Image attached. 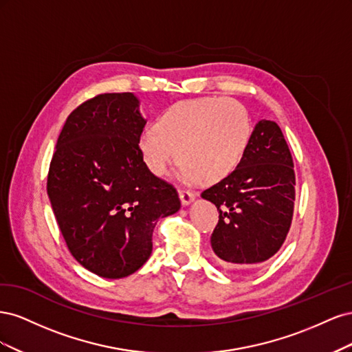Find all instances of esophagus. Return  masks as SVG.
Masks as SVG:
<instances>
[{"label": "esophagus", "instance_id": "1", "mask_svg": "<svg viewBox=\"0 0 352 352\" xmlns=\"http://www.w3.org/2000/svg\"><path fill=\"white\" fill-rule=\"evenodd\" d=\"M179 198H180V202H182V206H189L190 202L195 199V195L190 192V190L179 189Z\"/></svg>", "mask_w": 352, "mask_h": 352}]
</instances>
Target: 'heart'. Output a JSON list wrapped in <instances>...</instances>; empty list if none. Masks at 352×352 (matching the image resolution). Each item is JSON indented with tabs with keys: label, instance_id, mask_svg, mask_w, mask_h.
I'll return each instance as SVG.
<instances>
[{
	"label": "heart",
	"instance_id": "obj_1",
	"mask_svg": "<svg viewBox=\"0 0 352 352\" xmlns=\"http://www.w3.org/2000/svg\"><path fill=\"white\" fill-rule=\"evenodd\" d=\"M251 140L247 109L229 98L204 97L170 105L155 120V131L138 138L146 168L164 176L177 160L186 182L211 185L238 167Z\"/></svg>",
	"mask_w": 352,
	"mask_h": 352
}]
</instances>
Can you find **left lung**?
Returning <instances> with one entry per match:
<instances>
[{
    "label": "left lung",
    "mask_w": 352,
    "mask_h": 352,
    "mask_svg": "<svg viewBox=\"0 0 352 352\" xmlns=\"http://www.w3.org/2000/svg\"><path fill=\"white\" fill-rule=\"evenodd\" d=\"M295 173L280 127L255 124L241 163L201 197L219 211L211 248L229 269L260 264L278 252L289 232Z\"/></svg>",
    "instance_id": "8db88e82"
}]
</instances>
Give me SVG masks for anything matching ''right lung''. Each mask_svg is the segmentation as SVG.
<instances>
[{
    "label": "right lung",
    "mask_w": 352,
    "mask_h": 352,
    "mask_svg": "<svg viewBox=\"0 0 352 352\" xmlns=\"http://www.w3.org/2000/svg\"><path fill=\"white\" fill-rule=\"evenodd\" d=\"M145 123L132 92L97 95L70 113L50 164L47 192L67 248L105 279L141 269L157 221L180 208L138 151Z\"/></svg>",
    "instance_id": "1"
}]
</instances>
